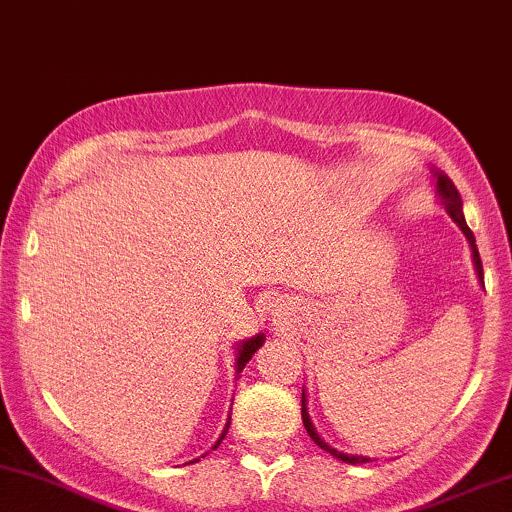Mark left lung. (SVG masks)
<instances>
[{
  "mask_svg": "<svg viewBox=\"0 0 512 512\" xmlns=\"http://www.w3.org/2000/svg\"><path fill=\"white\" fill-rule=\"evenodd\" d=\"M432 173H434V182H437V194H439L441 206L446 208V213H449L453 223H456V225L460 227V230H463V235H465V239H468V244H470V249H472V263H475V273H477V277H479V282H484L482 258H479V251H477V244H475V235H472V230L468 227V223H465L463 201H460L458 189H456V185H453V182L449 180V175H444V173H441V170H434V168H432ZM301 418H304V427H306L308 437H311V439L315 441V444L320 446V449L330 453V456H334L337 460H342V463H351V465H356V463H368V460H370V458H365V456H351V453H342V451L332 449V446L327 444L325 439H320V434L315 432V427H313V422H311V415H308L306 389H304V394H301Z\"/></svg>",
  "mask_w": 512,
  "mask_h": 512,
  "instance_id": "obj_1",
  "label": "left lung"
}]
</instances>
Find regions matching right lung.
<instances>
[{
	"label": "right lung",
	"mask_w": 512,
	"mask_h": 512,
	"mask_svg": "<svg viewBox=\"0 0 512 512\" xmlns=\"http://www.w3.org/2000/svg\"><path fill=\"white\" fill-rule=\"evenodd\" d=\"M263 342H266V337H263V334H256V337H251V339H244V342H239V344H237V358H235V361H237V363H235V368H237V375H239V372L244 370V365L251 361V356H254V353H256L258 349H261ZM227 430H230V420L225 422V427H223V434H220L216 444H213V451H216L218 446H220V441L225 439ZM204 456H206V453H204ZM204 456H201V458H204ZM197 460H199V458H197ZM197 460H189V463H197Z\"/></svg>",
	"instance_id": "add662e5"
}]
</instances>
